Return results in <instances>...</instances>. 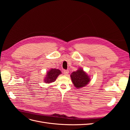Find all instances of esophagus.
<instances>
[{"mask_svg": "<svg viewBox=\"0 0 130 130\" xmlns=\"http://www.w3.org/2000/svg\"><path fill=\"white\" fill-rule=\"evenodd\" d=\"M63 73H64V75H67L69 73V70H64V71H63Z\"/></svg>", "mask_w": 130, "mask_h": 130, "instance_id": "1", "label": "esophagus"}]
</instances>
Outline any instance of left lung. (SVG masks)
Here are the masks:
<instances>
[{
  "instance_id": "1",
  "label": "left lung",
  "mask_w": 130,
  "mask_h": 130,
  "mask_svg": "<svg viewBox=\"0 0 130 130\" xmlns=\"http://www.w3.org/2000/svg\"><path fill=\"white\" fill-rule=\"evenodd\" d=\"M70 77L75 87L77 88L84 87L90 81V78L81 68L73 72Z\"/></svg>"
}]
</instances>
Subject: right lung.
Here are the masks:
<instances>
[{
	"mask_svg": "<svg viewBox=\"0 0 130 130\" xmlns=\"http://www.w3.org/2000/svg\"><path fill=\"white\" fill-rule=\"evenodd\" d=\"M61 73V72L58 69H52L47 72L46 76L45 78V82L51 83L56 80L57 76Z\"/></svg>",
	"mask_w": 130,
	"mask_h": 130,
	"instance_id": "right-lung-1",
	"label": "right lung"
}]
</instances>
